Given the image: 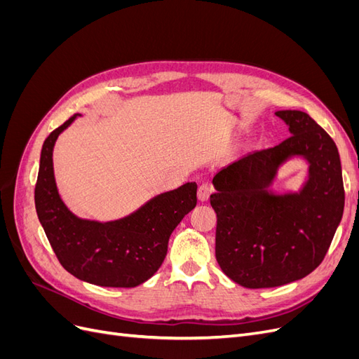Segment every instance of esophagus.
Masks as SVG:
<instances>
[{
    "label": "esophagus",
    "mask_w": 359,
    "mask_h": 359,
    "mask_svg": "<svg viewBox=\"0 0 359 359\" xmlns=\"http://www.w3.org/2000/svg\"><path fill=\"white\" fill-rule=\"evenodd\" d=\"M212 186L211 184H201L199 186V189H198V199L201 201V202H206L210 199V194L212 193Z\"/></svg>",
    "instance_id": "34e87169"
}]
</instances>
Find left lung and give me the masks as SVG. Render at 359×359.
Listing matches in <instances>:
<instances>
[{
	"label": "left lung",
	"mask_w": 359,
	"mask_h": 359,
	"mask_svg": "<svg viewBox=\"0 0 359 359\" xmlns=\"http://www.w3.org/2000/svg\"><path fill=\"white\" fill-rule=\"evenodd\" d=\"M276 115L292 136L231 163L212 178L217 262L248 289L287 285L316 269L344 210L341 163L331 136L306 112ZM292 156L308 160L309 178L299 192L277 195L269 187Z\"/></svg>",
	"instance_id": "obj_1"
}]
</instances>
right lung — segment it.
<instances>
[{
	"mask_svg": "<svg viewBox=\"0 0 359 359\" xmlns=\"http://www.w3.org/2000/svg\"><path fill=\"white\" fill-rule=\"evenodd\" d=\"M79 114L46 137L34 199L39 220L60 264L76 278L104 287H135L153 277L168 253L170 233L196 206V182L161 193L124 219L100 223L76 217L60 198L53 147Z\"/></svg>",
	"mask_w": 359,
	"mask_h": 359,
	"instance_id": "1",
	"label": "right lung"
}]
</instances>
